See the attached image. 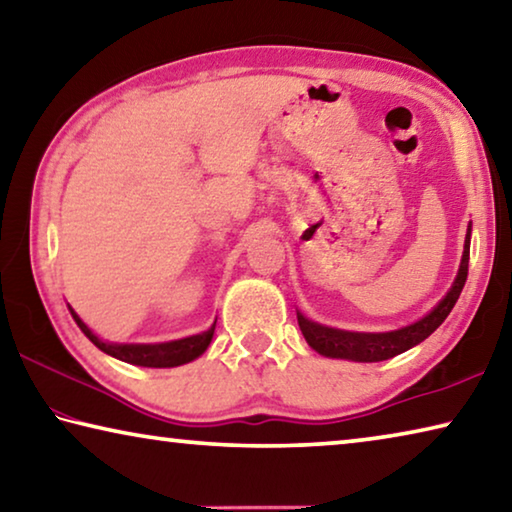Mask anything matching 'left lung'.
Here are the masks:
<instances>
[{"label": "left lung", "instance_id": "left-lung-1", "mask_svg": "<svg viewBox=\"0 0 512 512\" xmlns=\"http://www.w3.org/2000/svg\"><path fill=\"white\" fill-rule=\"evenodd\" d=\"M470 237L472 223L467 225L463 257L461 266H458V273L454 277V284L427 316L418 318L415 323L406 327L391 329V332H348V329H336L314 323V320H309L298 311L300 332L309 343V348L329 359L375 363L391 359L395 354H402L406 350H411L413 345L422 343L427 336H431L440 325H443V320L449 316V311L454 309L458 296H461L467 280V264H470Z\"/></svg>", "mask_w": 512, "mask_h": 512}]
</instances>
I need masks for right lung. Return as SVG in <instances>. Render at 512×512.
I'll return each instance as SVG.
<instances>
[{
    "mask_svg": "<svg viewBox=\"0 0 512 512\" xmlns=\"http://www.w3.org/2000/svg\"><path fill=\"white\" fill-rule=\"evenodd\" d=\"M69 314H72V318L76 320V325L81 327V332L88 336V339L97 345L101 352H106L119 361L133 363V366H144V368H176V366H183V363L198 359L207 348H210L214 327H216V320H214L212 327L205 329L201 334H192V336H185V339L164 341V343H112V341L99 339V336L83 323L81 316L76 314L72 307H69Z\"/></svg>",
    "mask_w": 512,
    "mask_h": 512,
    "instance_id": "add662e5",
    "label": "right lung"
}]
</instances>
